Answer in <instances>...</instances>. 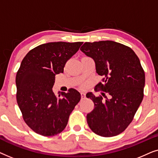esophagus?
I'll use <instances>...</instances> for the list:
<instances>
[{"instance_id":"34e87169","label":"esophagus","mask_w":158,"mask_h":158,"mask_svg":"<svg viewBox=\"0 0 158 158\" xmlns=\"http://www.w3.org/2000/svg\"><path fill=\"white\" fill-rule=\"evenodd\" d=\"M81 98H82V99H83V98H85V94L84 92H81Z\"/></svg>"}]
</instances>
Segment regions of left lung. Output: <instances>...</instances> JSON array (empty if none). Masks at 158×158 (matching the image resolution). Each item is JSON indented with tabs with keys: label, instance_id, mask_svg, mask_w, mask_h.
<instances>
[{
	"label": "left lung",
	"instance_id": "obj_1",
	"mask_svg": "<svg viewBox=\"0 0 158 158\" xmlns=\"http://www.w3.org/2000/svg\"><path fill=\"white\" fill-rule=\"evenodd\" d=\"M81 50L94 60L96 73L103 77V83L97 85L109 95L103 100L91 92L86 94L94 103V110L87 114L88 126L101 137L119 135L143 99L145 75L139 58L131 48L109 40L85 42Z\"/></svg>",
	"mask_w": 158,
	"mask_h": 158
}]
</instances>
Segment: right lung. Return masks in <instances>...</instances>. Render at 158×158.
<instances>
[{"label":"right lung","instance_id":"1","mask_svg":"<svg viewBox=\"0 0 158 158\" xmlns=\"http://www.w3.org/2000/svg\"><path fill=\"white\" fill-rule=\"evenodd\" d=\"M83 42H49L27 53L16 77V99L23 120L34 131L49 137L62 132L71 112L81 100L74 88L68 93L52 88L55 75L63 73L66 62L78 51Z\"/></svg>","mask_w":158,"mask_h":158}]
</instances>
